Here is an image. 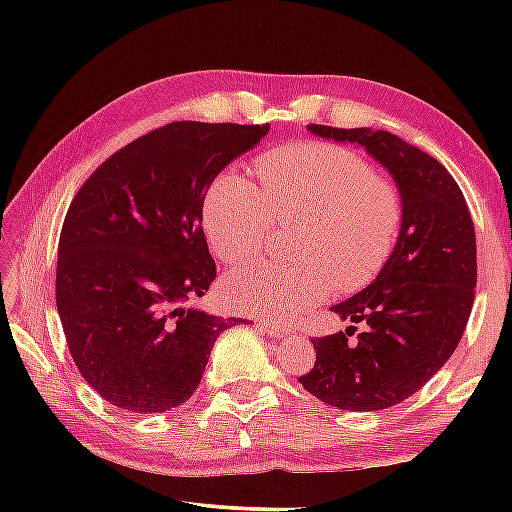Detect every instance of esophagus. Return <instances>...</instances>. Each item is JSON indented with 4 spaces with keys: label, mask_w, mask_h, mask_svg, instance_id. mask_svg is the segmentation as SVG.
I'll use <instances>...</instances> for the list:
<instances>
[{
    "label": "esophagus",
    "mask_w": 512,
    "mask_h": 512,
    "mask_svg": "<svg viewBox=\"0 0 512 512\" xmlns=\"http://www.w3.org/2000/svg\"><path fill=\"white\" fill-rule=\"evenodd\" d=\"M259 327L264 329L266 334H271L273 339H282L284 334H289L291 329L287 327V325H280V323H273V320H262V323H259Z\"/></svg>",
    "instance_id": "1"
}]
</instances>
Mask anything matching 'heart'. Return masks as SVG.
<instances>
[{
	"instance_id": "heart-1",
	"label": "heart",
	"mask_w": 512,
	"mask_h": 512,
	"mask_svg": "<svg viewBox=\"0 0 512 512\" xmlns=\"http://www.w3.org/2000/svg\"><path fill=\"white\" fill-rule=\"evenodd\" d=\"M259 185L223 171L207 187L203 228L216 255L241 264L264 248L275 221H305L298 262L275 259L239 268L225 298L250 314L296 316L332 296L357 291L386 266L402 225L397 187L348 146L300 140L262 153Z\"/></svg>"
}]
</instances>
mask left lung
Listing matches in <instances>:
<instances>
[{
	"instance_id": "left-lung-1",
	"label": "left lung",
	"mask_w": 512,
	"mask_h": 512,
	"mask_svg": "<svg viewBox=\"0 0 512 512\" xmlns=\"http://www.w3.org/2000/svg\"><path fill=\"white\" fill-rule=\"evenodd\" d=\"M309 131L361 144L393 173L402 230L375 282L332 307L366 329L350 343L357 327L311 339L316 363L298 381L345 411L388 409L420 391L461 341L476 287L474 223L449 171L402 137L323 124Z\"/></svg>"
}]
</instances>
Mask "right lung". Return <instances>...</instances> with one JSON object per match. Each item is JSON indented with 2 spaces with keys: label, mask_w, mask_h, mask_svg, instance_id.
<instances>
[{
  "label": "right lung",
  "mask_w": 512,
  "mask_h": 512,
  "mask_svg": "<svg viewBox=\"0 0 512 512\" xmlns=\"http://www.w3.org/2000/svg\"><path fill=\"white\" fill-rule=\"evenodd\" d=\"M268 128L173 121L110 155L69 205L58 316L76 368L117 409L160 413L189 400L214 341L239 323L192 305L216 277L203 201Z\"/></svg>",
  "instance_id": "right-lung-1"
}]
</instances>
